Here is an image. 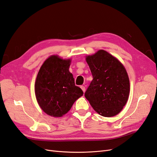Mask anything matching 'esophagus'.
<instances>
[{"label":"esophagus","mask_w":157,"mask_h":157,"mask_svg":"<svg viewBox=\"0 0 157 157\" xmlns=\"http://www.w3.org/2000/svg\"><path fill=\"white\" fill-rule=\"evenodd\" d=\"M80 87H81V89L82 90V91H83V92H85V91H86V87H85V86H80Z\"/></svg>","instance_id":"1"}]
</instances>
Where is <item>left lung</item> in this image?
Instances as JSON below:
<instances>
[{"mask_svg":"<svg viewBox=\"0 0 157 157\" xmlns=\"http://www.w3.org/2000/svg\"><path fill=\"white\" fill-rule=\"evenodd\" d=\"M93 76L85 97L94 109L103 117H113L123 109L130 91L125 68L119 60L100 50L86 57Z\"/></svg>","mask_w":157,"mask_h":157,"instance_id":"1","label":"left lung"}]
</instances>
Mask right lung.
Listing matches in <instances>:
<instances>
[{"label": "right lung", "mask_w": 157, "mask_h": 157, "mask_svg": "<svg viewBox=\"0 0 157 157\" xmlns=\"http://www.w3.org/2000/svg\"><path fill=\"white\" fill-rule=\"evenodd\" d=\"M70 59L52 56L40 67L35 83V94L41 109L52 117H59L69 111L74 103L83 95L75 85L70 71Z\"/></svg>", "instance_id": "add662e5"}]
</instances>
